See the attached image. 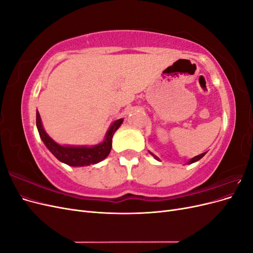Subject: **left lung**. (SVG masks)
<instances>
[{
	"mask_svg": "<svg viewBox=\"0 0 253 253\" xmlns=\"http://www.w3.org/2000/svg\"><path fill=\"white\" fill-rule=\"evenodd\" d=\"M150 154H151V155H153V156H154V157H155L156 159H158V158H157V157H156V156H155L154 154H152V153H151V152H150ZM205 154H206V152H205V153H202V154H201V155H197V156L193 157L192 159H190V160H189V163H188V164H193V163H195V162H198V160H200L201 158H203V157L205 156Z\"/></svg>",
	"mask_w": 253,
	"mask_h": 253,
	"instance_id": "obj_1",
	"label": "left lung"
}]
</instances>
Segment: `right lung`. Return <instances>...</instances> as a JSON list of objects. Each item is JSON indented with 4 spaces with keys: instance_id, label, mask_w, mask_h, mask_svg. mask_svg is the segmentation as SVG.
I'll use <instances>...</instances> for the list:
<instances>
[{
    "instance_id": "obj_1",
    "label": "right lung",
    "mask_w": 253,
    "mask_h": 253,
    "mask_svg": "<svg viewBox=\"0 0 253 253\" xmlns=\"http://www.w3.org/2000/svg\"><path fill=\"white\" fill-rule=\"evenodd\" d=\"M122 122H124L122 118L113 122L101 143L93 145V147H72V145H61L50 138L43 128L40 114L37 111V127L42 141L58 160L72 167L95 165L108 157L112 149L113 135L119 128Z\"/></svg>"
}]
</instances>
